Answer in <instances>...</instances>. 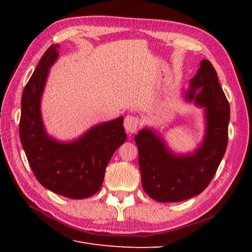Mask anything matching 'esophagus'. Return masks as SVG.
<instances>
[{"label":"esophagus","mask_w":252,"mask_h":252,"mask_svg":"<svg viewBox=\"0 0 252 252\" xmlns=\"http://www.w3.org/2000/svg\"><path fill=\"white\" fill-rule=\"evenodd\" d=\"M140 119L135 116H127L124 120V127L128 133H134L138 130Z\"/></svg>","instance_id":"esophagus-1"}]
</instances>
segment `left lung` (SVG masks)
<instances>
[{"instance_id":"left-lung-1","label":"left lung","mask_w":252,"mask_h":252,"mask_svg":"<svg viewBox=\"0 0 252 252\" xmlns=\"http://www.w3.org/2000/svg\"><path fill=\"white\" fill-rule=\"evenodd\" d=\"M197 89L201 90L195 95ZM186 97L206 108L207 130L202 146L193 155H172L150 129H142L134 136L142 186L158 202H180L200 194L215 177L227 148L230 107L208 60L202 61L190 80Z\"/></svg>"}]
</instances>
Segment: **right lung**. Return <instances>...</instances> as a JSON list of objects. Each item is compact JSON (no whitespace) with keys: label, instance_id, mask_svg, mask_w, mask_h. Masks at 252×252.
<instances>
[{"label":"right lung","instance_id":"add662e5","mask_svg":"<svg viewBox=\"0 0 252 252\" xmlns=\"http://www.w3.org/2000/svg\"><path fill=\"white\" fill-rule=\"evenodd\" d=\"M59 47L53 44L45 51L23 91L20 140L36 180L57 194L80 200L100 190L106 167L127 134L123 117L94 126L71 143H59L46 134L40 102Z\"/></svg>","mask_w":252,"mask_h":252}]
</instances>
